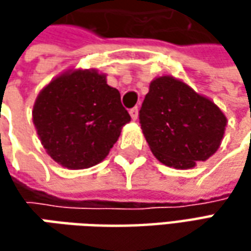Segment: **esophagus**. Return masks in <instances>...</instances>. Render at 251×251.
I'll return each instance as SVG.
<instances>
[{"mask_svg":"<svg viewBox=\"0 0 251 251\" xmlns=\"http://www.w3.org/2000/svg\"><path fill=\"white\" fill-rule=\"evenodd\" d=\"M130 116L132 120H137L138 119V107H132L130 110Z\"/></svg>","mask_w":251,"mask_h":251,"instance_id":"obj_1","label":"esophagus"}]
</instances>
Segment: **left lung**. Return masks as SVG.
Here are the masks:
<instances>
[{
    "instance_id": "1",
    "label": "left lung",
    "mask_w": 251,
    "mask_h": 251,
    "mask_svg": "<svg viewBox=\"0 0 251 251\" xmlns=\"http://www.w3.org/2000/svg\"><path fill=\"white\" fill-rule=\"evenodd\" d=\"M140 123L155 158L184 170L217 152L227 120L207 96L172 75H162L150 83Z\"/></svg>"
}]
</instances>
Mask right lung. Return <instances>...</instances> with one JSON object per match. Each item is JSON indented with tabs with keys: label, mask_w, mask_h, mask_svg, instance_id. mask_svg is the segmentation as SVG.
Returning <instances> with one entry per match:
<instances>
[{
	"label": "right lung",
	"mask_w": 251,
	"mask_h": 251,
	"mask_svg": "<svg viewBox=\"0 0 251 251\" xmlns=\"http://www.w3.org/2000/svg\"><path fill=\"white\" fill-rule=\"evenodd\" d=\"M32 117L49 156L71 170L100 163L131 120L120 92L93 68H73L51 79L37 95Z\"/></svg>",
	"instance_id": "add662e5"
}]
</instances>
